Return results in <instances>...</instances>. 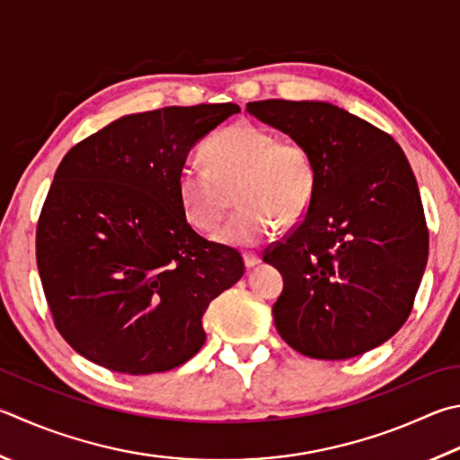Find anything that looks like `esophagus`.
<instances>
[{"label":"esophagus","mask_w":460,"mask_h":460,"mask_svg":"<svg viewBox=\"0 0 460 460\" xmlns=\"http://www.w3.org/2000/svg\"><path fill=\"white\" fill-rule=\"evenodd\" d=\"M243 261H245L247 270H252V267H255L259 261H261V257L255 253H243Z\"/></svg>","instance_id":"1"}]
</instances>
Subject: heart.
<instances>
[{
    "mask_svg": "<svg viewBox=\"0 0 460 460\" xmlns=\"http://www.w3.org/2000/svg\"><path fill=\"white\" fill-rule=\"evenodd\" d=\"M201 155L207 166L179 171V201L189 223L208 233L219 227L235 193L241 208L217 235L225 245L257 247L278 221L296 223L312 205L317 166L302 140L275 138L263 127L237 122L208 138Z\"/></svg>",
    "mask_w": 460,
    "mask_h": 460,
    "instance_id": "b5f03b06",
    "label": "heart"
}]
</instances>
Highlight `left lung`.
Wrapping results in <instances>:
<instances>
[{
  "mask_svg": "<svg viewBox=\"0 0 460 460\" xmlns=\"http://www.w3.org/2000/svg\"><path fill=\"white\" fill-rule=\"evenodd\" d=\"M247 111L302 140L317 166L304 219L263 253L283 275L273 304L279 336L317 360L384 344L411 315L429 259L427 219L402 148L330 102L259 100Z\"/></svg>",
  "mask_w": 460,
  "mask_h": 460,
  "instance_id": "1",
  "label": "left lung"
}]
</instances>
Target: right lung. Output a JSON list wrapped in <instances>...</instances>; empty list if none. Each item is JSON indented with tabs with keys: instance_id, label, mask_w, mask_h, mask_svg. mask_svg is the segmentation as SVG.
Wrapping results in <instances>:
<instances>
[{
	"instance_id": "right-lung-1",
	"label": "right lung",
	"mask_w": 460,
	"mask_h": 460,
	"mask_svg": "<svg viewBox=\"0 0 460 460\" xmlns=\"http://www.w3.org/2000/svg\"><path fill=\"white\" fill-rule=\"evenodd\" d=\"M235 112L225 102L128 114L62 158L36 259L56 330L86 360L155 374L205 344V310L245 265L190 227L177 177L197 140Z\"/></svg>"
}]
</instances>
